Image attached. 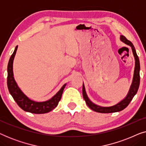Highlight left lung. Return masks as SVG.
Masks as SVG:
<instances>
[{"label": "left lung", "instance_id": "left-lung-1", "mask_svg": "<svg viewBox=\"0 0 146 146\" xmlns=\"http://www.w3.org/2000/svg\"><path fill=\"white\" fill-rule=\"evenodd\" d=\"M120 40L121 42H123V43H125V44L129 45V46L131 48V50H132L133 56L135 58V68H134V73H133V80L131 85L129 88V90L127 93V94L124 99L121 102H119V103H117V104L112 106L110 107H102L98 106L95 104H94L92 102L90 101V100L88 98V96L86 92V90L84 85L83 84V87H82V94L84 99L86 103L90 108L93 111H96V112L99 113H113V112H117V111H119L123 110V109H125L127 106L129 105V104L131 101V100L133 99V98L134 96L136 94L137 90L139 88V81H140V77H139V70H140V65H139V58L137 56L136 51H135V47L133 46V44L130 41L128 40L124 36L121 35L120 36Z\"/></svg>", "mask_w": 146, "mask_h": 146}]
</instances>
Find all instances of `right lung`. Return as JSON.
Listing matches in <instances>:
<instances>
[{
	"label": "right lung",
	"mask_w": 146,
	"mask_h": 146,
	"mask_svg": "<svg viewBox=\"0 0 146 146\" xmlns=\"http://www.w3.org/2000/svg\"><path fill=\"white\" fill-rule=\"evenodd\" d=\"M18 46L15 49V51L10 58L9 64H8L7 72V86L9 92L15 100L19 106L28 112L33 113H45L50 111L55 108L58 104L62 95L64 89L66 84L63 85L60 90L48 100L45 102H35L29 99L18 86L13 74V60L15 58L16 52H17Z\"/></svg>",
	"instance_id": "1"
}]
</instances>
